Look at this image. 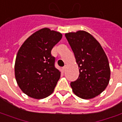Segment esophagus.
<instances>
[{
	"label": "esophagus",
	"instance_id": "obj_1",
	"mask_svg": "<svg viewBox=\"0 0 122 122\" xmlns=\"http://www.w3.org/2000/svg\"><path fill=\"white\" fill-rule=\"evenodd\" d=\"M66 66H64L62 68V71H63V72H65V69H66Z\"/></svg>",
	"mask_w": 122,
	"mask_h": 122
}]
</instances>
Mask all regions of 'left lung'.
I'll list each match as a JSON object with an SVG mask.
<instances>
[{"label": "left lung", "instance_id": "8db88e82", "mask_svg": "<svg viewBox=\"0 0 122 122\" xmlns=\"http://www.w3.org/2000/svg\"><path fill=\"white\" fill-rule=\"evenodd\" d=\"M75 55L79 71L78 79L70 83L73 92L84 99L94 98L109 83L110 68L108 59L99 43L85 30L65 33Z\"/></svg>", "mask_w": 122, "mask_h": 122}]
</instances>
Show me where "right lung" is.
I'll use <instances>...</instances> for the list:
<instances>
[{"label":"right lung","instance_id":"add662e5","mask_svg":"<svg viewBox=\"0 0 122 122\" xmlns=\"http://www.w3.org/2000/svg\"><path fill=\"white\" fill-rule=\"evenodd\" d=\"M62 34L49 28L39 30L26 39L17 53L15 64L16 83L24 93L34 99L50 96L61 77L51 52Z\"/></svg>","mask_w":122,"mask_h":122}]
</instances>
